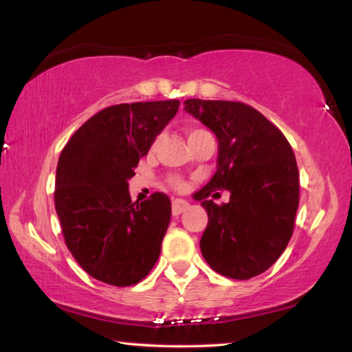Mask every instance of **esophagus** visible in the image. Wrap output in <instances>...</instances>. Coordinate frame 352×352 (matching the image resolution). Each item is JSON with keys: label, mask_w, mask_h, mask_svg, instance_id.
<instances>
[{"label": "esophagus", "mask_w": 352, "mask_h": 352, "mask_svg": "<svg viewBox=\"0 0 352 352\" xmlns=\"http://www.w3.org/2000/svg\"><path fill=\"white\" fill-rule=\"evenodd\" d=\"M187 208H189V204H187L186 200H175L173 201V216H179L182 211H186Z\"/></svg>", "instance_id": "obj_1"}]
</instances>
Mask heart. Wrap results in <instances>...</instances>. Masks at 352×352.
<instances>
[{"mask_svg": "<svg viewBox=\"0 0 352 352\" xmlns=\"http://www.w3.org/2000/svg\"><path fill=\"white\" fill-rule=\"evenodd\" d=\"M201 134H206L205 129H190L189 139L201 136ZM168 184H170L173 189L177 190V192H182V190L187 189V182L179 176H170V177H168Z\"/></svg>", "mask_w": 352, "mask_h": 352, "instance_id": "1", "label": "heart"}]
</instances>
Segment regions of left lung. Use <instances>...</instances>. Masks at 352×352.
<instances>
[{
  "mask_svg": "<svg viewBox=\"0 0 352 352\" xmlns=\"http://www.w3.org/2000/svg\"><path fill=\"white\" fill-rule=\"evenodd\" d=\"M186 112L216 134L218 170L194 195L208 213L200 250L210 267L237 280L256 277L280 258L293 234L300 173L290 142L252 105L187 99ZM229 190V204L208 196Z\"/></svg>",
  "mask_w": 352,
  "mask_h": 352,
  "instance_id": "obj_1",
  "label": "left lung"
}]
</instances>
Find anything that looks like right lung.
I'll list each match as a JSON object with an SVG mask.
<instances>
[{
	"mask_svg": "<svg viewBox=\"0 0 352 352\" xmlns=\"http://www.w3.org/2000/svg\"><path fill=\"white\" fill-rule=\"evenodd\" d=\"M177 107V99L110 105L60 152L54 205L65 245L91 277L109 285L141 282L160 256L171 200L155 192L131 201L128 179Z\"/></svg>",
	"mask_w": 352,
	"mask_h": 352,
	"instance_id": "add662e5",
	"label": "right lung"
}]
</instances>
